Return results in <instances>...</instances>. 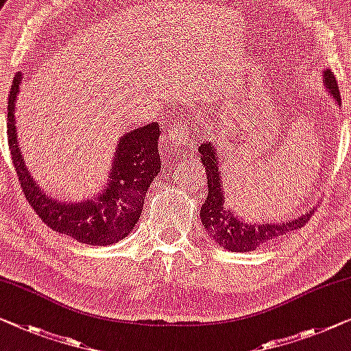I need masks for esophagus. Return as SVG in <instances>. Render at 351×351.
<instances>
[{"instance_id": "1", "label": "esophagus", "mask_w": 351, "mask_h": 351, "mask_svg": "<svg viewBox=\"0 0 351 351\" xmlns=\"http://www.w3.org/2000/svg\"><path fill=\"white\" fill-rule=\"evenodd\" d=\"M169 148H175L178 151H184L193 145L192 138L189 137V129L186 124H175L171 130H169V138H167Z\"/></svg>"}]
</instances>
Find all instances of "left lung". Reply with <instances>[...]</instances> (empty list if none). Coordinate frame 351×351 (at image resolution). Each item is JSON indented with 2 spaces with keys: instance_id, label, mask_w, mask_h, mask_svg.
<instances>
[{
  "instance_id": "8db88e82",
  "label": "left lung",
  "mask_w": 351,
  "mask_h": 351,
  "mask_svg": "<svg viewBox=\"0 0 351 351\" xmlns=\"http://www.w3.org/2000/svg\"><path fill=\"white\" fill-rule=\"evenodd\" d=\"M323 82L334 101L341 106V94L336 78L331 71L323 72ZM200 160L206 171L208 195L200 209L203 227L206 228L209 238H213L219 247L232 252H250L260 245L268 244L274 238L284 237L296 228L306 226L313 211H306L302 216L282 223H247L234 216L232 208L227 206L226 191L222 184V173L219 171V158L211 142H203L198 148Z\"/></svg>"
}]
</instances>
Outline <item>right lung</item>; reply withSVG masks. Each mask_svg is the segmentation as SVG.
Here are the masks:
<instances>
[{"label":"right lung","instance_id":"right-lung-1","mask_svg":"<svg viewBox=\"0 0 351 351\" xmlns=\"http://www.w3.org/2000/svg\"><path fill=\"white\" fill-rule=\"evenodd\" d=\"M22 74L14 77L8 99V138L12 164L17 171L26 200L36 214L56 233L67 234L78 243L108 245L124 239L132 232L142 214L146 191L160 171L158 123L146 124L119 138L110 165L106 189L96 198L72 203L49 197L26 170L19 148L15 128V99L19 96Z\"/></svg>","mask_w":351,"mask_h":351}]
</instances>
